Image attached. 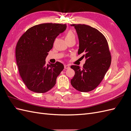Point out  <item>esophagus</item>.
<instances>
[{"label": "esophagus", "mask_w": 131, "mask_h": 131, "mask_svg": "<svg viewBox=\"0 0 131 131\" xmlns=\"http://www.w3.org/2000/svg\"><path fill=\"white\" fill-rule=\"evenodd\" d=\"M70 68V66L69 65H64V68L65 69H68Z\"/></svg>", "instance_id": "34e87169"}]
</instances>
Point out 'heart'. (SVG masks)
<instances>
[{
    "mask_svg": "<svg viewBox=\"0 0 131 131\" xmlns=\"http://www.w3.org/2000/svg\"><path fill=\"white\" fill-rule=\"evenodd\" d=\"M72 38H75V34L73 32L72 30H69L66 34V40H68V39H70Z\"/></svg>",
    "mask_w": 131,
    "mask_h": 131,
    "instance_id": "b5f03b06",
    "label": "heart"
}]
</instances>
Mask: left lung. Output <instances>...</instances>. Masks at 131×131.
I'll use <instances>...</instances> for the list:
<instances>
[{
	"mask_svg": "<svg viewBox=\"0 0 131 131\" xmlns=\"http://www.w3.org/2000/svg\"><path fill=\"white\" fill-rule=\"evenodd\" d=\"M78 35V54L86 61L82 69L72 66L75 75L71 79L74 89L82 92L92 91L100 85L110 66L112 57L105 37L97 29L90 26L73 24Z\"/></svg>",
	"mask_w": 131,
	"mask_h": 131,
	"instance_id": "obj_1",
	"label": "left lung"
}]
</instances>
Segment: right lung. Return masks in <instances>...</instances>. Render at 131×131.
<instances>
[{
  "mask_svg": "<svg viewBox=\"0 0 131 131\" xmlns=\"http://www.w3.org/2000/svg\"><path fill=\"white\" fill-rule=\"evenodd\" d=\"M66 28V24L42 23L30 28L19 38L16 59L19 75L29 90L45 93L56 84L64 66L59 62L46 65L45 59L54 39Z\"/></svg>",
  "mask_w": 131,
  "mask_h": 131,
  "instance_id": "obj_1",
  "label": "right lung"
}]
</instances>
